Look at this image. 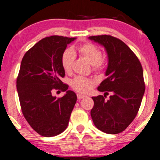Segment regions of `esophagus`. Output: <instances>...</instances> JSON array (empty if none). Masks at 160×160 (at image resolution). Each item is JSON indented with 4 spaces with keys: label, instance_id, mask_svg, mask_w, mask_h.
<instances>
[{
    "label": "esophagus",
    "instance_id": "34e87169",
    "mask_svg": "<svg viewBox=\"0 0 160 160\" xmlns=\"http://www.w3.org/2000/svg\"><path fill=\"white\" fill-rule=\"evenodd\" d=\"M77 97H78V99H83V98H85L86 96H84V95H82V94H78L77 95Z\"/></svg>",
    "mask_w": 160,
    "mask_h": 160
}]
</instances>
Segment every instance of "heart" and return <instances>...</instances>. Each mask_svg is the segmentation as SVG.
Segmentation results:
<instances>
[{
	"mask_svg": "<svg viewBox=\"0 0 160 160\" xmlns=\"http://www.w3.org/2000/svg\"><path fill=\"white\" fill-rule=\"evenodd\" d=\"M76 50L82 57L88 60L92 65L95 72H103L107 65V59L102 56L101 50L97 46L92 42H87L78 45ZM75 60V55L71 50H68L63 53L61 56V66L64 72H70ZM95 84V81L92 78L84 76H76L72 82V88L79 92H87Z\"/></svg>",
	"mask_w": 160,
	"mask_h": 160,
	"instance_id": "heart-1",
	"label": "heart"
}]
</instances>
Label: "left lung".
Here are the masks:
<instances>
[{"instance_id":"obj_1","label":"left lung","mask_w":160,"mask_h":160,"mask_svg":"<svg viewBox=\"0 0 160 160\" xmlns=\"http://www.w3.org/2000/svg\"><path fill=\"white\" fill-rule=\"evenodd\" d=\"M105 47L108 54L107 78L98 90L113 93L110 99L93 96L91 117L95 126L107 134L124 132L134 121L145 92L142 66L134 53L123 41L110 35L89 36Z\"/></svg>"}]
</instances>
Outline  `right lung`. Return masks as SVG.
Segmentation results:
<instances>
[{
    "mask_svg": "<svg viewBox=\"0 0 160 160\" xmlns=\"http://www.w3.org/2000/svg\"><path fill=\"white\" fill-rule=\"evenodd\" d=\"M75 39L61 36L43 38L22 60L16 81L22 112L32 128L44 137L56 136L67 128L76 102V94L61 81L65 72L61 62L68 44ZM53 90L66 91V94L57 98L52 95Z\"/></svg>",
    "mask_w": 160,
    "mask_h": 160,
    "instance_id": "right-lung-1",
    "label": "right lung"
}]
</instances>
